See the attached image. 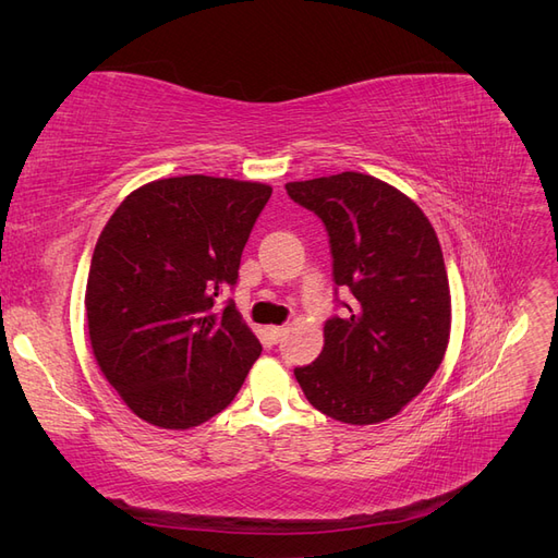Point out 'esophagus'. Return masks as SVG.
<instances>
[{
  "label": "esophagus",
  "instance_id": "esophagus-1",
  "mask_svg": "<svg viewBox=\"0 0 558 558\" xmlns=\"http://www.w3.org/2000/svg\"><path fill=\"white\" fill-rule=\"evenodd\" d=\"M267 335H269V340H272V342H279L281 337L286 335V328L283 326H269Z\"/></svg>",
  "mask_w": 558,
  "mask_h": 558
}]
</instances>
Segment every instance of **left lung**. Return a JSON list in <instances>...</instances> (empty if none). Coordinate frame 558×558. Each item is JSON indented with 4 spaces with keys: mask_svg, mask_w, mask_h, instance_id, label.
Listing matches in <instances>:
<instances>
[{
    "mask_svg": "<svg viewBox=\"0 0 558 558\" xmlns=\"http://www.w3.org/2000/svg\"><path fill=\"white\" fill-rule=\"evenodd\" d=\"M324 221L344 316L324 326V351L295 379L318 412L351 426L379 424L416 398L440 367L451 295L437 234L414 202L369 174L286 183ZM337 293V291H335Z\"/></svg>",
    "mask_w": 558,
    "mask_h": 558,
    "instance_id": "left-lung-1",
    "label": "left lung"
}]
</instances>
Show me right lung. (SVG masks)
Listing matches in <instances>:
<instances>
[{
  "label": "right lung",
  "instance_id": "add662e5",
  "mask_svg": "<svg viewBox=\"0 0 558 558\" xmlns=\"http://www.w3.org/2000/svg\"><path fill=\"white\" fill-rule=\"evenodd\" d=\"M272 189L205 174L132 191L95 244L86 314L95 361L146 424L185 430L223 412L260 356L218 298Z\"/></svg>",
  "mask_w": 558,
  "mask_h": 558
}]
</instances>
